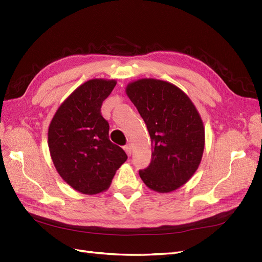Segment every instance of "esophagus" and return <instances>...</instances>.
Returning <instances> with one entry per match:
<instances>
[{"instance_id": "34e87169", "label": "esophagus", "mask_w": 262, "mask_h": 262, "mask_svg": "<svg viewBox=\"0 0 262 262\" xmlns=\"http://www.w3.org/2000/svg\"><path fill=\"white\" fill-rule=\"evenodd\" d=\"M123 149H124L125 152H127L128 156H131V154H132V146L130 145V144H128V145H125L123 147Z\"/></svg>"}]
</instances>
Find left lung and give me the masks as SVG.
<instances>
[{
  "mask_svg": "<svg viewBox=\"0 0 262 262\" xmlns=\"http://www.w3.org/2000/svg\"><path fill=\"white\" fill-rule=\"evenodd\" d=\"M125 93L145 121L151 141V161L140 171L142 181L155 192H173L200 167L205 148L202 117L186 93L168 81L134 80Z\"/></svg>",
  "mask_w": 262,
  "mask_h": 262,
  "instance_id": "1",
  "label": "left lung"
}]
</instances>
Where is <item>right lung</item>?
I'll use <instances>...</instances> for the list:
<instances>
[{
	"label": "right lung",
	"mask_w": 262,
	"mask_h": 262,
	"mask_svg": "<svg viewBox=\"0 0 262 262\" xmlns=\"http://www.w3.org/2000/svg\"><path fill=\"white\" fill-rule=\"evenodd\" d=\"M115 79L95 78L79 85L57 108L49 125L48 144L58 174L85 195L105 192L128 156L110 140L101 107Z\"/></svg>",
	"instance_id": "obj_1"
}]
</instances>
